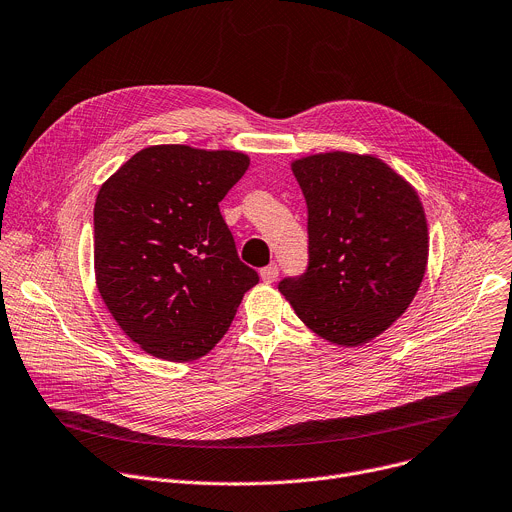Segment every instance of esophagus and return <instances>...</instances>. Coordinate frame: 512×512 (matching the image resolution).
Masks as SVG:
<instances>
[{
	"label": "esophagus",
	"instance_id": "34e87169",
	"mask_svg": "<svg viewBox=\"0 0 512 512\" xmlns=\"http://www.w3.org/2000/svg\"><path fill=\"white\" fill-rule=\"evenodd\" d=\"M277 273H280V269H277V265H275V263H271V265H267V267H263V269L259 271L261 280H263L265 284L275 282V280H277Z\"/></svg>",
	"mask_w": 512,
	"mask_h": 512
}]
</instances>
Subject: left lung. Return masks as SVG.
Instances as JSON below:
<instances>
[{"mask_svg":"<svg viewBox=\"0 0 512 512\" xmlns=\"http://www.w3.org/2000/svg\"><path fill=\"white\" fill-rule=\"evenodd\" d=\"M308 206V269L280 292L320 339L357 347L416 296L429 259L421 198L374 155L329 151L292 161Z\"/></svg>","mask_w":512,"mask_h":512,"instance_id":"obj_1","label":"left lung"}]
</instances>
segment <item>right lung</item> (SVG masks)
<instances>
[{
    "instance_id": "add662e5",
    "label": "right lung",
    "mask_w": 512,
    "mask_h": 512,
    "mask_svg": "<svg viewBox=\"0 0 512 512\" xmlns=\"http://www.w3.org/2000/svg\"><path fill=\"white\" fill-rule=\"evenodd\" d=\"M249 163L241 151L153 145L102 183L94 208L96 286L145 353L177 363L204 357L259 282L218 208Z\"/></svg>"
}]
</instances>
